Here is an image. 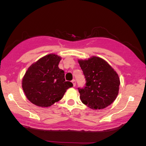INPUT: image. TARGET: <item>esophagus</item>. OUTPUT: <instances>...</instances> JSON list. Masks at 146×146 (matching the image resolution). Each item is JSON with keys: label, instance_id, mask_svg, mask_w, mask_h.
<instances>
[{"label": "esophagus", "instance_id": "obj_1", "mask_svg": "<svg viewBox=\"0 0 146 146\" xmlns=\"http://www.w3.org/2000/svg\"><path fill=\"white\" fill-rule=\"evenodd\" d=\"M72 84H73V86H76V80H74V79H73V80H72Z\"/></svg>", "mask_w": 146, "mask_h": 146}]
</instances>
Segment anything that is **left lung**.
<instances>
[{"label": "left lung", "instance_id": "1", "mask_svg": "<svg viewBox=\"0 0 146 146\" xmlns=\"http://www.w3.org/2000/svg\"><path fill=\"white\" fill-rule=\"evenodd\" d=\"M86 78L85 87L78 88L82 103L92 109H103L117 96L120 80L117 74L107 61L92 56L78 60Z\"/></svg>", "mask_w": 146, "mask_h": 146}]
</instances>
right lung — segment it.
<instances>
[{
    "label": "right lung",
    "instance_id": "add662e5",
    "mask_svg": "<svg viewBox=\"0 0 146 146\" xmlns=\"http://www.w3.org/2000/svg\"><path fill=\"white\" fill-rule=\"evenodd\" d=\"M60 60V56L49 54L27 69L22 86L32 104L41 107H50L62 99L66 90L73 86L70 82H66L64 70L58 68Z\"/></svg>",
    "mask_w": 146,
    "mask_h": 146
}]
</instances>
